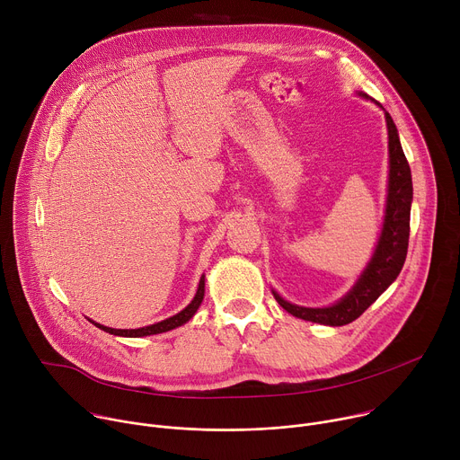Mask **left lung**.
<instances>
[{
	"instance_id": "1",
	"label": "left lung",
	"mask_w": 460,
	"mask_h": 460,
	"mask_svg": "<svg viewBox=\"0 0 460 460\" xmlns=\"http://www.w3.org/2000/svg\"><path fill=\"white\" fill-rule=\"evenodd\" d=\"M385 123L389 137L387 206L382 234L369 266L360 275L355 288L341 302L330 307H300L286 302L273 291L277 302L296 318L325 325H346L357 320L391 286L404 266L410 242V209L413 200L411 171L399 140L397 127L389 112H385Z\"/></svg>"
}]
</instances>
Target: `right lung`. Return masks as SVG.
Instances as JSON below:
<instances>
[{"mask_svg":"<svg viewBox=\"0 0 460 460\" xmlns=\"http://www.w3.org/2000/svg\"><path fill=\"white\" fill-rule=\"evenodd\" d=\"M204 291H206V279L202 277L200 279V284H199V291H196L192 302L183 309L180 311L178 314L171 316V318H165L158 323H153V325H146V327H140V330H112V327H107V325H102V323H96V327H100V330L111 333V335H118V337H147V335H158V333H165V332H171L174 330V327L185 323L194 313L196 309L200 307L202 300H204ZM93 322V320H91ZM94 323V322H93Z\"/></svg>","mask_w":460,"mask_h":460,"instance_id":"right-lung-1","label":"right lung"}]
</instances>
